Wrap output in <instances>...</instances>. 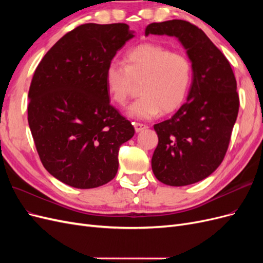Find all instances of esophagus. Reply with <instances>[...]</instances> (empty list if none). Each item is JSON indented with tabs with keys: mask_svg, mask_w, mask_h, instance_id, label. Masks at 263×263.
I'll return each instance as SVG.
<instances>
[{
	"mask_svg": "<svg viewBox=\"0 0 263 263\" xmlns=\"http://www.w3.org/2000/svg\"><path fill=\"white\" fill-rule=\"evenodd\" d=\"M133 125H134V127H135V130H136V133H140V132L144 130V129L148 128L147 125H145V124H140V123H133Z\"/></svg>",
	"mask_w": 263,
	"mask_h": 263,
	"instance_id": "34e87169",
	"label": "esophagus"
}]
</instances>
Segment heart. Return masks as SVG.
<instances>
[{
    "instance_id": "b5f03b06",
    "label": "heart",
    "mask_w": 263,
    "mask_h": 263,
    "mask_svg": "<svg viewBox=\"0 0 263 263\" xmlns=\"http://www.w3.org/2000/svg\"><path fill=\"white\" fill-rule=\"evenodd\" d=\"M192 65L186 55L162 46L142 44L126 53L125 63L110 61L106 68L107 92L116 104L125 105L135 83H141V97L127 107L136 119H151L171 113L185 101L192 83Z\"/></svg>"
}]
</instances>
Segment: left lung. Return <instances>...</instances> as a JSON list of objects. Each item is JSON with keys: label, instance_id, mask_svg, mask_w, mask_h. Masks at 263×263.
Instances as JSON below:
<instances>
[{"label": "left lung", "instance_id": "1", "mask_svg": "<svg viewBox=\"0 0 263 263\" xmlns=\"http://www.w3.org/2000/svg\"><path fill=\"white\" fill-rule=\"evenodd\" d=\"M176 37L192 65V83L184 104L154 128L158 146L151 159L155 177L184 186L218 168L236 123L239 98L228 60L202 29L182 20L151 23L145 35Z\"/></svg>", "mask_w": 263, "mask_h": 263}]
</instances>
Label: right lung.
I'll return each instance as SVG.
<instances>
[{"label": "right lung", "instance_id": "1", "mask_svg": "<svg viewBox=\"0 0 263 263\" xmlns=\"http://www.w3.org/2000/svg\"><path fill=\"white\" fill-rule=\"evenodd\" d=\"M127 24H84L55 43L39 63L28 92V124L52 177L77 189L113 180L119 146L135 129L109 104L108 63L135 37Z\"/></svg>", "mask_w": 263, "mask_h": 263}]
</instances>
